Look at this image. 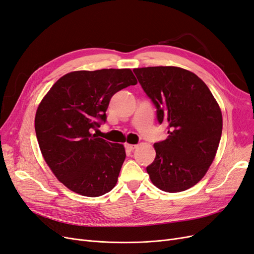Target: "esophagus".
<instances>
[{"label": "esophagus", "mask_w": 254, "mask_h": 254, "mask_svg": "<svg viewBox=\"0 0 254 254\" xmlns=\"http://www.w3.org/2000/svg\"><path fill=\"white\" fill-rule=\"evenodd\" d=\"M136 147H137V145H135V144H128V143L125 144V148H126L127 150H129V151H132V150L135 149Z\"/></svg>", "instance_id": "esophagus-1"}]
</instances>
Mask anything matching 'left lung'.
Listing matches in <instances>:
<instances>
[{
    "label": "left lung",
    "instance_id": "obj_1",
    "mask_svg": "<svg viewBox=\"0 0 254 254\" xmlns=\"http://www.w3.org/2000/svg\"><path fill=\"white\" fill-rule=\"evenodd\" d=\"M155 105L167 139L155 143L156 158L146 167L151 182L167 193L186 190L200 181L216 155L222 115L210 89L197 75L177 66L133 70Z\"/></svg>",
    "mask_w": 254,
    "mask_h": 254
}]
</instances>
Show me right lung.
<instances>
[{"mask_svg":"<svg viewBox=\"0 0 254 254\" xmlns=\"http://www.w3.org/2000/svg\"><path fill=\"white\" fill-rule=\"evenodd\" d=\"M137 81L130 68L75 71L59 78L38 107L35 130L42 156L75 193L98 197L117 184L124 146L97 137L111 97Z\"/></svg>","mask_w":254,"mask_h":254,"instance_id":"obj_1","label":"right lung"}]
</instances>
